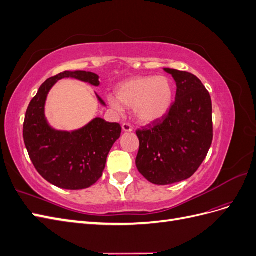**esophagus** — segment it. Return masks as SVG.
I'll use <instances>...</instances> for the list:
<instances>
[{"instance_id":"34e87169","label":"esophagus","mask_w":256,"mask_h":256,"mask_svg":"<svg viewBox=\"0 0 256 256\" xmlns=\"http://www.w3.org/2000/svg\"><path fill=\"white\" fill-rule=\"evenodd\" d=\"M122 131H125V132H131V131L134 130L132 126H131L128 122H124L122 125Z\"/></svg>"}]
</instances>
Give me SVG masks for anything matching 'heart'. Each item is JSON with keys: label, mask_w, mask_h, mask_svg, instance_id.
I'll return each mask as SVG.
<instances>
[{"label": "heart", "mask_w": 256, "mask_h": 256, "mask_svg": "<svg viewBox=\"0 0 256 256\" xmlns=\"http://www.w3.org/2000/svg\"><path fill=\"white\" fill-rule=\"evenodd\" d=\"M116 97H109V102L115 110L122 111V104L134 106L138 120L150 124L164 118L171 109L173 83L166 76H136L118 85Z\"/></svg>", "instance_id": "b5f03b06"}]
</instances>
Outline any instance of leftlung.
Segmentation results:
<instances>
[{
	"instance_id": "8db88e82",
	"label": "left lung",
	"mask_w": 256,
	"mask_h": 256,
	"mask_svg": "<svg viewBox=\"0 0 256 256\" xmlns=\"http://www.w3.org/2000/svg\"><path fill=\"white\" fill-rule=\"evenodd\" d=\"M164 72L176 82L175 102L164 118L136 130V164L154 184L188 180L206 158L214 136L212 98L203 83L187 72Z\"/></svg>"
}]
</instances>
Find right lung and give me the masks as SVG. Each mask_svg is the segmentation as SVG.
Here are the masks:
<instances>
[{"label":"right lung","mask_w":256,"mask_h":256,"mask_svg":"<svg viewBox=\"0 0 256 256\" xmlns=\"http://www.w3.org/2000/svg\"><path fill=\"white\" fill-rule=\"evenodd\" d=\"M74 78L99 85V76L90 72H64L46 80L30 100L23 124V140L37 172L62 189L81 190L94 184L106 168V157L118 140L122 127L96 118L79 130L53 129L44 116L48 92L58 80ZM99 102L106 106L97 95Z\"/></svg>","instance_id":"obj_1"}]
</instances>
